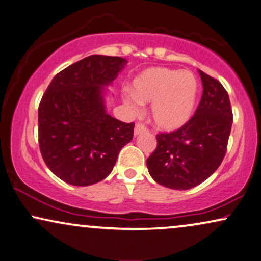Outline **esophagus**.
Masks as SVG:
<instances>
[{"instance_id": "obj_1", "label": "esophagus", "mask_w": 261, "mask_h": 261, "mask_svg": "<svg viewBox=\"0 0 261 261\" xmlns=\"http://www.w3.org/2000/svg\"><path fill=\"white\" fill-rule=\"evenodd\" d=\"M144 131H147V127L144 126L143 124H141V123H137L136 124V126H135V135H140V134H142V133H144Z\"/></svg>"}]
</instances>
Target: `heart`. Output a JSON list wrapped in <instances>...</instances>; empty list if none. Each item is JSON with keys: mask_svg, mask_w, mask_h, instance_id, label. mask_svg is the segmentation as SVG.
I'll return each mask as SVG.
<instances>
[{"mask_svg": "<svg viewBox=\"0 0 261 261\" xmlns=\"http://www.w3.org/2000/svg\"><path fill=\"white\" fill-rule=\"evenodd\" d=\"M133 92H125V105L140 113L151 103V119L161 130L182 127L193 117L199 97V82L190 71L150 67L134 79Z\"/></svg>", "mask_w": 261, "mask_h": 261, "instance_id": "b5f03b06", "label": "heart"}]
</instances>
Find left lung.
Here are the masks:
<instances>
[{"instance_id": "obj_1", "label": "left lung", "mask_w": 261, "mask_h": 261, "mask_svg": "<svg viewBox=\"0 0 261 261\" xmlns=\"http://www.w3.org/2000/svg\"><path fill=\"white\" fill-rule=\"evenodd\" d=\"M202 97L195 114L182 127L156 135L158 146L147 159L156 183L188 190L216 172L225 156L232 125L229 95L220 82L200 71Z\"/></svg>"}]
</instances>
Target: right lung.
I'll return each mask as SVG.
<instances>
[{"mask_svg": "<svg viewBox=\"0 0 261 261\" xmlns=\"http://www.w3.org/2000/svg\"><path fill=\"white\" fill-rule=\"evenodd\" d=\"M119 57L90 55L55 75L38 107V142L49 170L64 182L87 187L113 170L134 123L111 117L106 87L126 65Z\"/></svg>", "mask_w": 261, "mask_h": 261, "instance_id": "right-lung-1", "label": "right lung"}]
</instances>
